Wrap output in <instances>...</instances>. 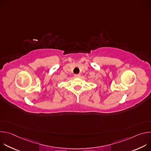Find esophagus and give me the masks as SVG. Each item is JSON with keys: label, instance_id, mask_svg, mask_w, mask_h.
Listing matches in <instances>:
<instances>
[{"label": "esophagus", "instance_id": "34e87169", "mask_svg": "<svg viewBox=\"0 0 151 151\" xmlns=\"http://www.w3.org/2000/svg\"><path fill=\"white\" fill-rule=\"evenodd\" d=\"M80 74H75V75H74V76L75 77V78H79V77H80Z\"/></svg>", "mask_w": 151, "mask_h": 151}]
</instances>
